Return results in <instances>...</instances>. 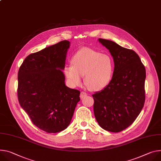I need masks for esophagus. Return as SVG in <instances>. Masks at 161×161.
I'll list each match as a JSON object with an SVG mask.
<instances>
[{
	"mask_svg": "<svg viewBox=\"0 0 161 161\" xmlns=\"http://www.w3.org/2000/svg\"><path fill=\"white\" fill-rule=\"evenodd\" d=\"M86 96H87V94H86V92H81V94H80V98H81V99H83V98H84L85 97H86Z\"/></svg>",
	"mask_w": 161,
	"mask_h": 161,
	"instance_id": "esophagus-1",
	"label": "esophagus"
}]
</instances>
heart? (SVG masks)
I'll return each mask as SVG.
<instances>
[{"instance_id": "1", "label": "heart", "mask_w": 161, "mask_h": 161, "mask_svg": "<svg viewBox=\"0 0 161 161\" xmlns=\"http://www.w3.org/2000/svg\"><path fill=\"white\" fill-rule=\"evenodd\" d=\"M70 62L71 65L64 67V72L72 86L81 84L83 76L85 85L92 91L103 90L111 81L114 63L108 54L83 48L72 56Z\"/></svg>"}]
</instances>
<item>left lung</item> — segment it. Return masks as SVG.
I'll use <instances>...</instances> for the list:
<instances>
[{
	"label": "left lung",
	"instance_id": "left-lung-1",
	"mask_svg": "<svg viewBox=\"0 0 161 161\" xmlns=\"http://www.w3.org/2000/svg\"><path fill=\"white\" fill-rule=\"evenodd\" d=\"M98 41L113 57L114 70L109 84L92 95L94 113L102 128L119 132L134 123L144 107L146 69L133 50L111 40Z\"/></svg>",
	"mask_w": 161,
	"mask_h": 161
}]
</instances>
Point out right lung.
Segmentation results:
<instances>
[{
	"instance_id": "obj_1",
	"label": "right lung",
	"mask_w": 161,
	"mask_h": 161,
	"mask_svg": "<svg viewBox=\"0 0 161 161\" xmlns=\"http://www.w3.org/2000/svg\"><path fill=\"white\" fill-rule=\"evenodd\" d=\"M70 42L63 40L25 58L18 73V99L32 123L47 133L69 125L80 92L65 84Z\"/></svg>"
}]
</instances>
